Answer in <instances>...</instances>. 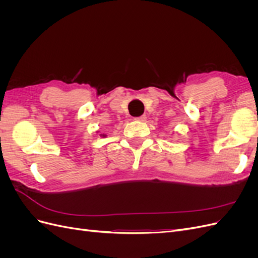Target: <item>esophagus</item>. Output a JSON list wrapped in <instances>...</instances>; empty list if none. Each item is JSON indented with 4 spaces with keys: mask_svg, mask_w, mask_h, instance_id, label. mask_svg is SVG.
Masks as SVG:
<instances>
[{
    "mask_svg": "<svg viewBox=\"0 0 258 258\" xmlns=\"http://www.w3.org/2000/svg\"><path fill=\"white\" fill-rule=\"evenodd\" d=\"M145 119H146V116H145V115H142V116L136 117V120H138V121H144Z\"/></svg>",
    "mask_w": 258,
    "mask_h": 258,
    "instance_id": "34e87169",
    "label": "esophagus"
}]
</instances>
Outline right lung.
I'll return each instance as SVG.
<instances>
[{
    "mask_svg": "<svg viewBox=\"0 0 258 258\" xmlns=\"http://www.w3.org/2000/svg\"><path fill=\"white\" fill-rule=\"evenodd\" d=\"M103 136H104V135H103Z\"/></svg>",
    "mask_w": 258,
    "mask_h": 258,
    "instance_id": "add662e5",
    "label": "right lung"
}]
</instances>
